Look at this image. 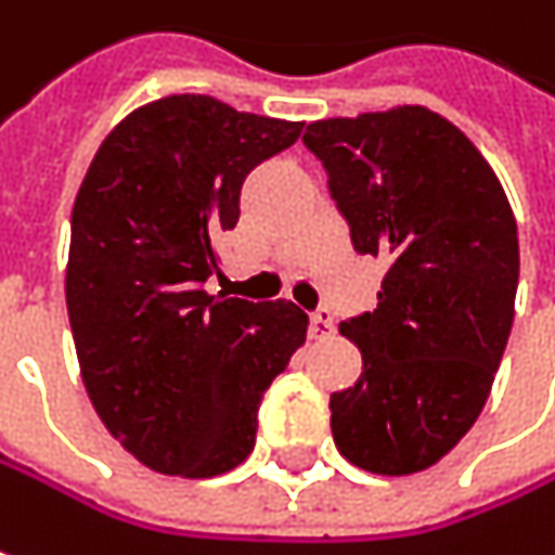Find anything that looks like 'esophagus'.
I'll return each mask as SVG.
<instances>
[{"label": "esophagus", "instance_id": "34e87169", "mask_svg": "<svg viewBox=\"0 0 555 555\" xmlns=\"http://www.w3.org/2000/svg\"><path fill=\"white\" fill-rule=\"evenodd\" d=\"M309 335L315 337V340L335 335V319H332L328 309H315V312L309 315Z\"/></svg>", "mask_w": 555, "mask_h": 555}]
</instances>
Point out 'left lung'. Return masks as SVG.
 Here are the masks:
<instances>
[{
	"mask_svg": "<svg viewBox=\"0 0 555 555\" xmlns=\"http://www.w3.org/2000/svg\"><path fill=\"white\" fill-rule=\"evenodd\" d=\"M302 141L353 249L388 261L376 309L340 322L363 373L332 395L337 452L382 477L426 470L477 423L512 332V205L477 144L429 106L315 119Z\"/></svg>",
	"mask_w": 555,
	"mask_h": 555,
	"instance_id": "obj_1",
	"label": "left lung"
}]
</instances>
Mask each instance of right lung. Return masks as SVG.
Returning <instances> with one entry per match:
<instances>
[{"mask_svg": "<svg viewBox=\"0 0 555 555\" xmlns=\"http://www.w3.org/2000/svg\"><path fill=\"white\" fill-rule=\"evenodd\" d=\"M299 132L205 94L151 100L103 139L75 195L65 306L81 378L109 436L157 474L243 464L264 388L306 344L291 299L205 291L243 182Z\"/></svg>", "mask_w": 555, "mask_h": 555, "instance_id": "right-lung-1", "label": "right lung"}]
</instances>
